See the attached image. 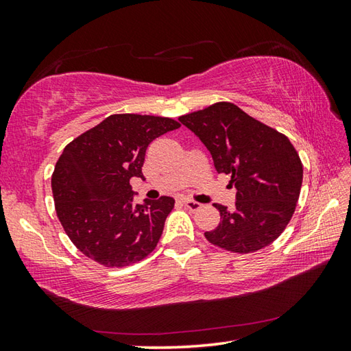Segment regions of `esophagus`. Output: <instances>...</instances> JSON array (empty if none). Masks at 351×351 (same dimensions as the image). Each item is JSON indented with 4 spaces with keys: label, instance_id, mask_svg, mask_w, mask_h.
I'll use <instances>...</instances> for the list:
<instances>
[{
    "label": "esophagus",
    "instance_id": "34e87169",
    "mask_svg": "<svg viewBox=\"0 0 351 351\" xmlns=\"http://www.w3.org/2000/svg\"><path fill=\"white\" fill-rule=\"evenodd\" d=\"M184 206L187 208V210L195 213V211H199L200 206H202V205H200L199 202H195V200H184Z\"/></svg>",
    "mask_w": 351,
    "mask_h": 351
}]
</instances>
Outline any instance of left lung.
<instances>
[{"label": "left lung", "instance_id": "left-lung-1", "mask_svg": "<svg viewBox=\"0 0 351 351\" xmlns=\"http://www.w3.org/2000/svg\"><path fill=\"white\" fill-rule=\"evenodd\" d=\"M211 152L215 170L230 175L235 210L214 204L219 226L205 238L232 253H252L278 238L295 211L303 164L285 134L256 121L232 102H215L180 117Z\"/></svg>", "mask_w": 351, "mask_h": 351}]
</instances>
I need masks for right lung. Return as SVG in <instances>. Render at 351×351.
Listing matches in <instances>:
<instances>
[{
    "instance_id": "1",
    "label": "right lung",
    "mask_w": 351,
    "mask_h": 351,
    "mask_svg": "<svg viewBox=\"0 0 351 351\" xmlns=\"http://www.w3.org/2000/svg\"><path fill=\"white\" fill-rule=\"evenodd\" d=\"M180 126L170 117L111 114L64 147L51 187L57 217L83 255L119 268L156 247L175 200L134 204L130 181L143 178L149 143Z\"/></svg>"
}]
</instances>
